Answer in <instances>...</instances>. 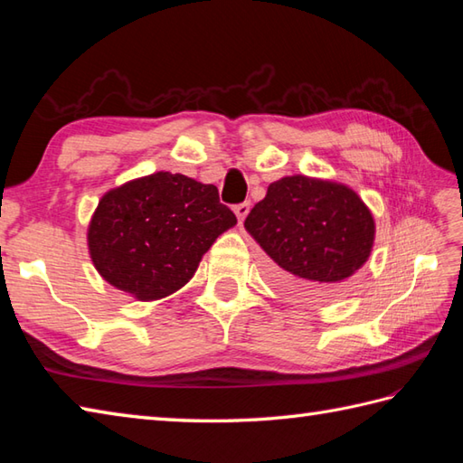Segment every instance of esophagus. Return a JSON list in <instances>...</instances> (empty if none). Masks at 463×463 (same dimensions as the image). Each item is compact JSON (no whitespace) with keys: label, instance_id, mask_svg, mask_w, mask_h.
Listing matches in <instances>:
<instances>
[{"label":"esophagus","instance_id":"esophagus-1","mask_svg":"<svg viewBox=\"0 0 463 463\" xmlns=\"http://www.w3.org/2000/svg\"><path fill=\"white\" fill-rule=\"evenodd\" d=\"M249 213H250V203H241V204L234 206V214H237L239 222H242L244 219H247Z\"/></svg>","mask_w":463,"mask_h":463}]
</instances>
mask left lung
Segmentation results:
<instances>
[{"instance_id":"1","label":"left lung","mask_w":463,"mask_h":463,"mask_svg":"<svg viewBox=\"0 0 463 463\" xmlns=\"http://www.w3.org/2000/svg\"><path fill=\"white\" fill-rule=\"evenodd\" d=\"M244 229L274 262V280L300 298H336L372 254L376 222L352 186L288 175L269 184Z\"/></svg>"}]
</instances>
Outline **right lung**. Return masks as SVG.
Masks as SVG:
<instances>
[{
	"label": "right lung",
	"mask_w": 463,
	"mask_h": 463,
	"mask_svg": "<svg viewBox=\"0 0 463 463\" xmlns=\"http://www.w3.org/2000/svg\"><path fill=\"white\" fill-rule=\"evenodd\" d=\"M237 216L219 189L159 171L107 191L87 226L97 272L135 300L153 302L183 288L204 252Z\"/></svg>",
	"instance_id": "1"
}]
</instances>
